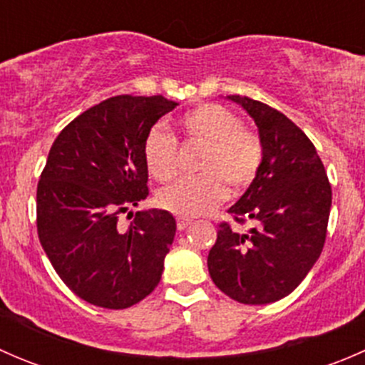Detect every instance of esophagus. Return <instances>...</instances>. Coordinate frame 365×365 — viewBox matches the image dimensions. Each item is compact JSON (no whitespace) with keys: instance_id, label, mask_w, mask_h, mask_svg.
I'll use <instances>...</instances> for the list:
<instances>
[{"instance_id":"1","label":"esophagus","mask_w":365,"mask_h":365,"mask_svg":"<svg viewBox=\"0 0 365 365\" xmlns=\"http://www.w3.org/2000/svg\"><path fill=\"white\" fill-rule=\"evenodd\" d=\"M190 224H192V222H190V219H185V217H178V219H176V226H178L180 231L187 230Z\"/></svg>"}]
</instances>
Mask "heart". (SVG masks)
Segmentation results:
<instances>
[{"instance_id":"1","label":"heart","mask_w":365,"mask_h":365,"mask_svg":"<svg viewBox=\"0 0 365 365\" xmlns=\"http://www.w3.org/2000/svg\"><path fill=\"white\" fill-rule=\"evenodd\" d=\"M190 141L206 146L197 169L200 176L182 178L159 192V205L180 217H200L213 212L233 192L247 189L263 162V145L240 116L219 104H203L180 120ZM145 164L157 182H169L178 171L176 139L155 125L145 139Z\"/></svg>"}]
</instances>
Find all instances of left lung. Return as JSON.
Wrapping results in <instances>:
<instances>
[{
    "mask_svg": "<svg viewBox=\"0 0 365 365\" xmlns=\"http://www.w3.org/2000/svg\"><path fill=\"white\" fill-rule=\"evenodd\" d=\"M257 127L263 162L244 196L227 212L252 220L247 233L220 224L208 254V272L217 288L249 305L277 302L311 272L327 237L332 189L325 168L307 135L277 109L240 95Z\"/></svg>",
    "mask_w": 365,
    "mask_h": 365,
    "instance_id": "left-lung-1",
    "label": "left lung"
}]
</instances>
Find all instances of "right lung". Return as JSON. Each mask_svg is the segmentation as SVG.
Returning <instances> with one entry per match:
<instances>
[{"label": "right lung", "mask_w": 365, "mask_h": 365, "mask_svg": "<svg viewBox=\"0 0 365 365\" xmlns=\"http://www.w3.org/2000/svg\"><path fill=\"white\" fill-rule=\"evenodd\" d=\"M178 106L164 98L118 95L72 120L51 146L36 187V227L61 281L88 304L127 309L160 282L176 233L165 210L118 213L148 196L145 139Z\"/></svg>", "instance_id": "obj_1"}]
</instances>
